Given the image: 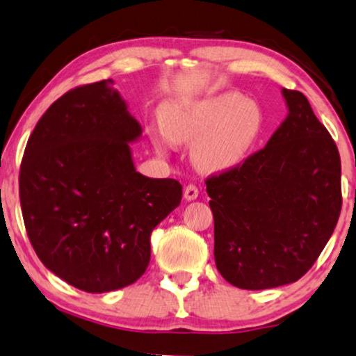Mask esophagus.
<instances>
[{"instance_id": "obj_1", "label": "esophagus", "mask_w": 356, "mask_h": 356, "mask_svg": "<svg viewBox=\"0 0 356 356\" xmlns=\"http://www.w3.org/2000/svg\"><path fill=\"white\" fill-rule=\"evenodd\" d=\"M198 197V188L195 187V185H187V187L184 188V198L187 200V202H193V200H197Z\"/></svg>"}]
</instances>
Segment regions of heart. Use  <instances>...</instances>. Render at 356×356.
I'll list each match as a JSON object with an SVG mask.
<instances>
[{
	"instance_id": "1",
	"label": "heart",
	"mask_w": 356,
	"mask_h": 356,
	"mask_svg": "<svg viewBox=\"0 0 356 356\" xmlns=\"http://www.w3.org/2000/svg\"><path fill=\"white\" fill-rule=\"evenodd\" d=\"M161 126L172 143L190 145L193 166L203 174H221L248 158L263 132V113L257 102L238 93H221L200 102L164 106ZM159 152L164 142L153 135Z\"/></svg>"
}]
</instances>
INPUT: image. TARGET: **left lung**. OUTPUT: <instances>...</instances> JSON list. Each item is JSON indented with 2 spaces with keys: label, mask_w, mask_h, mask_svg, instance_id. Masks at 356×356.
I'll return each instance as SVG.
<instances>
[{
  "label": "left lung",
  "mask_w": 356,
  "mask_h": 356,
  "mask_svg": "<svg viewBox=\"0 0 356 356\" xmlns=\"http://www.w3.org/2000/svg\"><path fill=\"white\" fill-rule=\"evenodd\" d=\"M282 97L289 114L266 147L207 180L214 261L238 289L298 280L326 247L342 208L335 142L303 93L282 88Z\"/></svg>",
  "instance_id": "obj_1"
}]
</instances>
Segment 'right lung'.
Here are the masks:
<instances>
[{
    "label": "right lung",
    "mask_w": 356,
    "mask_h": 356,
    "mask_svg": "<svg viewBox=\"0 0 356 356\" xmlns=\"http://www.w3.org/2000/svg\"><path fill=\"white\" fill-rule=\"evenodd\" d=\"M113 80L77 87L30 135L19 195L30 243L58 277L90 293L134 284L152 257L153 229L176 209L182 185L134 166L142 126Z\"/></svg>",
    "instance_id": "add662e5"
}]
</instances>
